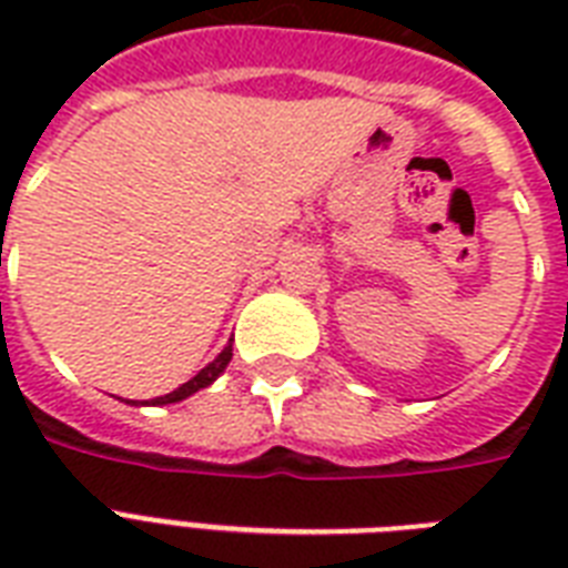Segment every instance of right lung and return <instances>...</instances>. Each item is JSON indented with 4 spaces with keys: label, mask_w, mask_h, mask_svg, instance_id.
Returning <instances> with one entry per match:
<instances>
[{
    "label": "right lung",
    "mask_w": 568,
    "mask_h": 568,
    "mask_svg": "<svg viewBox=\"0 0 568 568\" xmlns=\"http://www.w3.org/2000/svg\"><path fill=\"white\" fill-rule=\"evenodd\" d=\"M230 359H232V345H226L221 351V354H217V359L205 365L203 372L196 374V377H191L189 383H182V386L176 388V392H171V395L153 397L150 404H153V406H159V404H176V400H185V397H191V395H194V392H200V388L212 386L214 379H217L223 374V368L230 365Z\"/></svg>",
    "instance_id": "right-lung-1"
}]
</instances>
